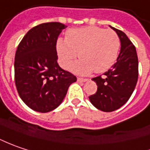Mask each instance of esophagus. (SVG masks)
Masks as SVG:
<instances>
[{
    "label": "esophagus",
    "instance_id": "1",
    "mask_svg": "<svg viewBox=\"0 0 150 150\" xmlns=\"http://www.w3.org/2000/svg\"><path fill=\"white\" fill-rule=\"evenodd\" d=\"M78 81L80 82V83H84V82H87V81H88V79H83V78H78Z\"/></svg>",
    "mask_w": 150,
    "mask_h": 150
}]
</instances>
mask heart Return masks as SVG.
Returning <instances> with one entry per match:
<instances>
[{"instance_id":"b5f03b06","label":"heart","mask_w":150,"mask_h":150,"mask_svg":"<svg viewBox=\"0 0 150 150\" xmlns=\"http://www.w3.org/2000/svg\"><path fill=\"white\" fill-rule=\"evenodd\" d=\"M120 48V38L115 31L96 26L70 29L66 39L59 38L56 41L60 65L67 69L79 54L82 59L71 70L82 75L108 71L116 63Z\"/></svg>"}]
</instances>
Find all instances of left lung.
Returning <instances> with one entry per match:
<instances>
[{
    "label": "left lung",
    "instance_id": "obj_1",
    "mask_svg": "<svg viewBox=\"0 0 150 150\" xmlns=\"http://www.w3.org/2000/svg\"><path fill=\"white\" fill-rule=\"evenodd\" d=\"M120 38L121 50L116 62L104 76L92 79L97 84V91L89 100L94 107L110 112L121 108L129 100L139 77V61L136 48L122 31L110 26Z\"/></svg>",
    "mask_w": 150,
    "mask_h": 150
}]
</instances>
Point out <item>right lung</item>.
<instances>
[{
    "mask_svg": "<svg viewBox=\"0 0 150 150\" xmlns=\"http://www.w3.org/2000/svg\"><path fill=\"white\" fill-rule=\"evenodd\" d=\"M67 26L45 23L31 28L19 43L15 55V83L19 96L38 112L57 108L77 78L57 63L56 41Z\"/></svg>",
    "mask_w": 150,
    "mask_h": 150,
    "instance_id": "1",
    "label": "right lung"
}]
</instances>
